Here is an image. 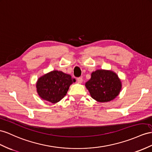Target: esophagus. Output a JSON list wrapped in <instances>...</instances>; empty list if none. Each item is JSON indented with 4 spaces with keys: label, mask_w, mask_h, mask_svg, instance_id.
<instances>
[{
    "label": "esophagus",
    "mask_w": 152,
    "mask_h": 152,
    "mask_svg": "<svg viewBox=\"0 0 152 152\" xmlns=\"http://www.w3.org/2000/svg\"><path fill=\"white\" fill-rule=\"evenodd\" d=\"M77 81L78 83H81L83 82V78L81 77H79L77 78Z\"/></svg>",
    "instance_id": "34e87169"
}]
</instances>
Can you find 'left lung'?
I'll list each match as a JSON object with an SVG mask.
<instances>
[{"label":"left lung","mask_w":152,"mask_h":152,"mask_svg":"<svg viewBox=\"0 0 152 152\" xmlns=\"http://www.w3.org/2000/svg\"><path fill=\"white\" fill-rule=\"evenodd\" d=\"M93 99L99 102H108L118 96L121 83L115 73L105 70H97L85 83Z\"/></svg>","instance_id":"left-lung-1"}]
</instances>
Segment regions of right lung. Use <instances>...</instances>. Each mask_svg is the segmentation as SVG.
<instances>
[{"mask_svg": "<svg viewBox=\"0 0 152 152\" xmlns=\"http://www.w3.org/2000/svg\"><path fill=\"white\" fill-rule=\"evenodd\" d=\"M75 79L61 71H53L38 80L37 88L38 95L43 99L56 103L67 94L69 88Z\"/></svg>", "mask_w": 152, "mask_h": 152, "instance_id": "1", "label": "right lung"}]
</instances>
